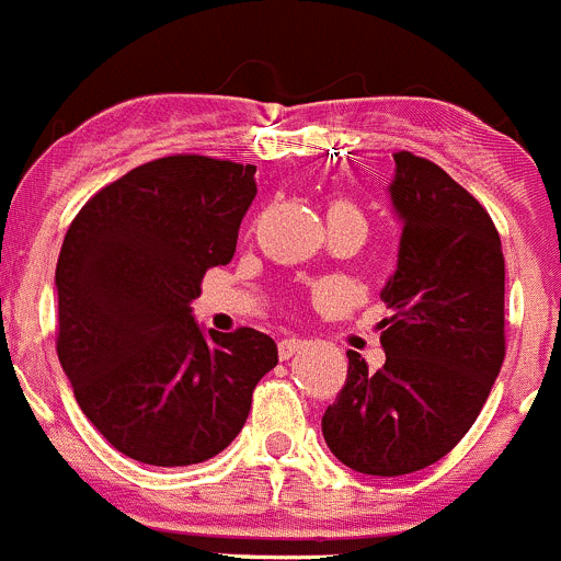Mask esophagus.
<instances>
[{"mask_svg": "<svg viewBox=\"0 0 561 561\" xmlns=\"http://www.w3.org/2000/svg\"><path fill=\"white\" fill-rule=\"evenodd\" d=\"M300 348H306V343H304V340H298V337H286V340H280V343H277V354H280V360H289V357H295Z\"/></svg>", "mask_w": 561, "mask_h": 561, "instance_id": "obj_1", "label": "esophagus"}]
</instances>
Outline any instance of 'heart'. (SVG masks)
<instances>
[{
  "mask_svg": "<svg viewBox=\"0 0 561 561\" xmlns=\"http://www.w3.org/2000/svg\"><path fill=\"white\" fill-rule=\"evenodd\" d=\"M329 215H360V213H357V209H354L348 201H332V204H329L327 218Z\"/></svg>",
  "mask_w": 561,
  "mask_h": 561,
  "instance_id": "1",
  "label": "heart"
}]
</instances>
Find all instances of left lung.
Masks as SVG:
<instances>
[{"label":"left lung","instance_id":"obj_1","mask_svg":"<svg viewBox=\"0 0 561 561\" xmlns=\"http://www.w3.org/2000/svg\"><path fill=\"white\" fill-rule=\"evenodd\" d=\"M391 207L403 224L380 298L386 363L348 375L323 439L352 471L400 477L434 466L480 417L505 360V257L491 215L434 161L394 152Z\"/></svg>","mask_w":561,"mask_h":561}]
</instances>
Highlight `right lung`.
Masks as SVG:
<instances>
[{
    "instance_id": "1",
    "label": "right lung",
    "mask_w": 561,
    "mask_h": 561,
    "mask_svg": "<svg viewBox=\"0 0 561 561\" xmlns=\"http://www.w3.org/2000/svg\"><path fill=\"white\" fill-rule=\"evenodd\" d=\"M255 193L252 164L167 156L99 190L67 229L59 363L84 417L138 462L175 468L221 454L277 366L270 334H204L190 309L209 266L232 261Z\"/></svg>"
}]
</instances>
